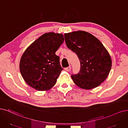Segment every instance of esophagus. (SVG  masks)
<instances>
[{"instance_id": "obj_1", "label": "esophagus", "mask_w": 128, "mask_h": 128, "mask_svg": "<svg viewBox=\"0 0 128 128\" xmlns=\"http://www.w3.org/2000/svg\"><path fill=\"white\" fill-rule=\"evenodd\" d=\"M71 66H68V68H65V70L66 71H67V72L70 71V70H71Z\"/></svg>"}]
</instances>
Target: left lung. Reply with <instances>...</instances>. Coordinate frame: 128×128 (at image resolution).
I'll return each mask as SVG.
<instances>
[{
  "mask_svg": "<svg viewBox=\"0 0 128 128\" xmlns=\"http://www.w3.org/2000/svg\"><path fill=\"white\" fill-rule=\"evenodd\" d=\"M64 38L68 48L76 53L80 62V72L71 76L74 84L84 89L100 86L112 67L108 51L97 38L86 31L65 34Z\"/></svg>",
  "mask_w": 128,
  "mask_h": 128,
  "instance_id": "1",
  "label": "left lung"
}]
</instances>
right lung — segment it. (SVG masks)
Returning <instances> with one entry per match:
<instances>
[{"instance_id": "add662e5", "label": "right lung", "mask_w": 128, "mask_h": 128, "mask_svg": "<svg viewBox=\"0 0 128 128\" xmlns=\"http://www.w3.org/2000/svg\"><path fill=\"white\" fill-rule=\"evenodd\" d=\"M64 40L62 34L46 33L27 48L20 58V70L28 86L44 91L55 84L63 69L55 52Z\"/></svg>"}]
</instances>
